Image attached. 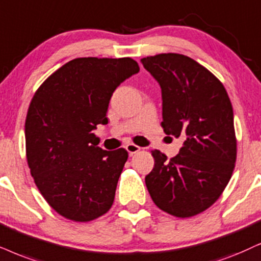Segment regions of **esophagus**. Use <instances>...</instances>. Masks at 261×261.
<instances>
[{"label":"esophagus","instance_id":"34e87169","mask_svg":"<svg viewBox=\"0 0 261 261\" xmlns=\"http://www.w3.org/2000/svg\"><path fill=\"white\" fill-rule=\"evenodd\" d=\"M125 149L127 150L128 154L133 155L135 153H137V151H140L141 148L136 146V144H134V143H128V144H126V146H125Z\"/></svg>","mask_w":261,"mask_h":261}]
</instances>
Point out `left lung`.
<instances>
[{"label": "left lung", "mask_w": 261, "mask_h": 261, "mask_svg": "<svg viewBox=\"0 0 261 261\" xmlns=\"http://www.w3.org/2000/svg\"><path fill=\"white\" fill-rule=\"evenodd\" d=\"M141 62L161 88L165 134L183 140L170 160L151 151L155 163L146 176L147 189L164 212L189 218L219 199L235 169L231 102L219 79L189 57L167 53Z\"/></svg>", "instance_id": "8db88e82"}]
</instances>
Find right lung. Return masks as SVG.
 Wrapping results in <instances>:
<instances>
[{"mask_svg": "<svg viewBox=\"0 0 261 261\" xmlns=\"http://www.w3.org/2000/svg\"><path fill=\"white\" fill-rule=\"evenodd\" d=\"M140 71L131 58H78L44 81L25 121L26 158L53 210L73 222L108 212L127 160L124 148L103 150L92 134L107 125L115 89Z\"/></svg>", "mask_w": 261, "mask_h": 261, "instance_id": "right-lung-1", "label": "right lung"}]
</instances>
